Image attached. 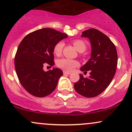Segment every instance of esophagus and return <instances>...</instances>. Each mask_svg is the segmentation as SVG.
Segmentation results:
<instances>
[{
  "mask_svg": "<svg viewBox=\"0 0 132 132\" xmlns=\"http://www.w3.org/2000/svg\"><path fill=\"white\" fill-rule=\"evenodd\" d=\"M63 74H64V75H70L71 72H68V71H63Z\"/></svg>",
  "mask_w": 132,
  "mask_h": 132,
  "instance_id": "esophagus-1",
  "label": "esophagus"
}]
</instances>
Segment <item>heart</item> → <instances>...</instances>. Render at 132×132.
I'll return each mask as SVG.
<instances>
[{"label": "heart", "mask_w": 132, "mask_h": 132, "mask_svg": "<svg viewBox=\"0 0 132 132\" xmlns=\"http://www.w3.org/2000/svg\"><path fill=\"white\" fill-rule=\"evenodd\" d=\"M72 43H73L74 46L75 47L76 49L78 51L82 49L84 50H86V45L82 40H75ZM63 46H64V44L61 42H58V43L56 44L53 48L54 53L57 56L60 55L62 52ZM57 65L58 67L61 68V69H63L64 70L71 71L73 70L76 67L79 66V63L74 60H70V59L68 58H62L57 61Z\"/></svg>", "instance_id": "1"}]
</instances>
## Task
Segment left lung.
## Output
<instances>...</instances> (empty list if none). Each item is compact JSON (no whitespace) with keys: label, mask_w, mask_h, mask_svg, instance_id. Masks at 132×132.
Returning <instances> with one entry per match:
<instances>
[{"label":"left lung","mask_w":132,"mask_h":132,"mask_svg":"<svg viewBox=\"0 0 132 132\" xmlns=\"http://www.w3.org/2000/svg\"><path fill=\"white\" fill-rule=\"evenodd\" d=\"M81 37L89 39L92 50L90 58L80 70L84 72L90 71V76L84 78L80 74L79 80L74 87L80 95L94 97L105 90L111 82L117 66V53L109 38L95 28L84 31Z\"/></svg>","instance_id":"left-lung-1"}]
</instances>
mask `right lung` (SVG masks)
<instances>
[{
	"mask_svg": "<svg viewBox=\"0 0 132 132\" xmlns=\"http://www.w3.org/2000/svg\"><path fill=\"white\" fill-rule=\"evenodd\" d=\"M68 37L52 28H42L24 37L15 56V67L21 84L30 94L38 97L54 91L63 71L54 68L44 71L43 65L54 64L53 48L56 43Z\"/></svg>",
	"mask_w": 132,
	"mask_h": 132,
	"instance_id": "obj_1",
	"label": "right lung"
}]
</instances>
